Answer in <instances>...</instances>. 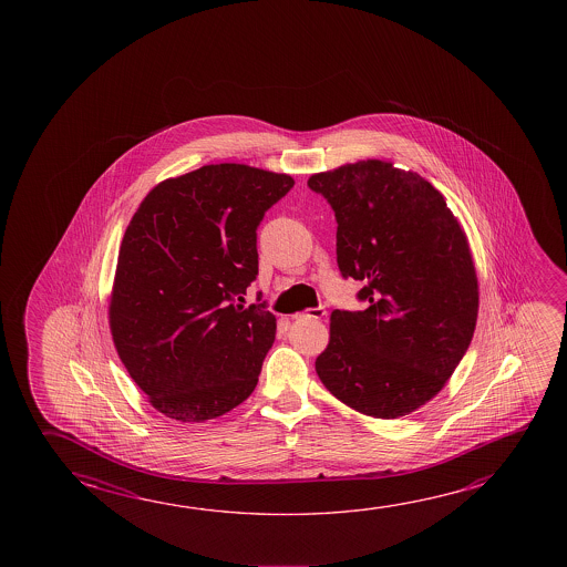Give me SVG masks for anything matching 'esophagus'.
I'll list each match as a JSON object with an SVG mask.
<instances>
[{"mask_svg": "<svg viewBox=\"0 0 567 567\" xmlns=\"http://www.w3.org/2000/svg\"><path fill=\"white\" fill-rule=\"evenodd\" d=\"M326 316V310L324 308L320 307V308H310V310H307V312H305V315H297L295 316V318H297V320H305V318H307V320H322V318H324Z\"/></svg>", "mask_w": 567, "mask_h": 567, "instance_id": "obj_1", "label": "esophagus"}]
</instances>
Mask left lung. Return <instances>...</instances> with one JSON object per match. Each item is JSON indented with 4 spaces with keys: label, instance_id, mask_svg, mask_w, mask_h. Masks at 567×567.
<instances>
[{
    "label": "left lung",
    "instance_id": "left-lung-1",
    "mask_svg": "<svg viewBox=\"0 0 567 567\" xmlns=\"http://www.w3.org/2000/svg\"><path fill=\"white\" fill-rule=\"evenodd\" d=\"M334 209L343 279L365 310H334L316 358L326 390L375 419H398L445 388L473 340L478 279L463 227L415 172L362 159L315 174Z\"/></svg>",
    "mask_w": 567,
    "mask_h": 567
}]
</instances>
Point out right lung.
<instances>
[{"label":"right lung","instance_id":"right-lung-1","mask_svg":"<svg viewBox=\"0 0 567 567\" xmlns=\"http://www.w3.org/2000/svg\"><path fill=\"white\" fill-rule=\"evenodd\" d=\"M295 179L212 164L154 187L122 239L109 320L124 368L166 417L202 423L251 395L275 342L265 302L237 300L259 275L257 227Z\"/></svg>","mask_w":567,"mask_h":567}]
</instances>
